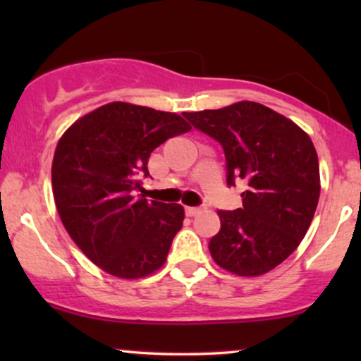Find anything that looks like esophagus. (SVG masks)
Returning <instances> with one entry per match:
<instances>
[{
  "label": "esophagus",
  "instance_id": "esophagus-1",
  "mask_svg": "<svg viewBox=\"0 0 361 361\" xmlns=\"http://www.w3.org/2000/svg\"><path fill=\"white\" fill-rule=\"evenodd\" d=\"M185 212H186V215H188V217H193V215L200 214V209H198V207H186Z\"/></svg>",
  "mask_w": 361,
  "mask_h": 361
}]
</instances>
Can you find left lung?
<instances>
[{
  "mask_svg": "<svg viewBox=\"0 0 361 361\" xmlns=\"http://www.w3.org/2000/svg\"><path fill=\"white\" fill-rule=\"evenodd\" d=\"M185 117L221 142L227 185L247 181L241 209L217 212L221 231L209 243L214 261L239 276L271 271L297 250L316 212L321 178L312 140L292 120L255 102Z\"/></svg>",
  "mask_w": 361,
  "mask_h": 361,
  "instance_id": "8db88e82",
  "label": "left lung"
}]
</instances>
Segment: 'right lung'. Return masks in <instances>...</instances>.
I'll return each instance as SVG.
<instances>
[{
    "label": "right lung",
    "instance_id": "add662e5",
    "mask_svg": "<svg viewBox=\"0 0 361 361\" xmlns=\"http://www.w3.org/2000/svg\"><path fill=\"white\" fill-rule=\"evenodd\" d=\"M178 114L111 102L78 118L57 142L52 192L66 231L110 275L159 270L183 226L180 204L147 200L139 178L157 146L190 130Z\"/></svg>",
    "mask_w": 361,
    "mask_h": 361
}]
</instances>
